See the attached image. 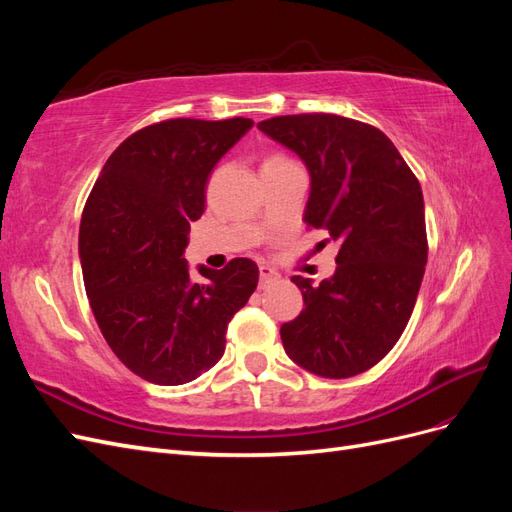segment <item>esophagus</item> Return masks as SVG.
<instances>
[{
  "label": "esophagus",
  "mask_w": 512,
  "mask_h": 512,
  "mask_svg": "<svg viewBox=\"0 0 512 512\" xmlns=\"http://www.w3.org/2000/svg\"><path fill=\"white\" fill-rule=\"evenodd\" d=\"M258 275H260V288H265L267 284L275 282L277 277H280V273H277V271L271 269V267H267V265H260V267H258Z\"/></svg>",
  "instance_id": "34e87169"
}]
</instances>
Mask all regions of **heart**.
Masks as SVG:
<instances>
[{
  "label": "heart",
  "instance_id": "heart-1",
  "mask_svg": "<svg viewBox=\"0 0 512 512\" xmlns=\"http://www.w3.org/2000/svg\"><path fill=\"white\" fill-rule=\"evenodd\" d=\"M280 162H288L284 156H269L267 160H265V164H280Z\"/></svg>",
  "mask_w": 512,
  "mask_h": 512
}]
</instances>
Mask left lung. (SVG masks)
<instances>
[{
	"label": "left lung",
	"instance_id": "1",
	"mask_svg": "<svg viewBox=\"0 0 512 512\" xmlns=\"http://www.w3.org/2000/svg\"><path fill=\"white\" fill-rule=\"evenodd\" d=\"M303 160V222L339 241L337 269L303 292L301 314L282 324L286 354L322 378H350L382 361L412 316L427 265L425 203L391 138L339 115H284L258 123Z\"/></svg>",
	"mask_w": 512,
	"mask_h": 512
}]
</instances>
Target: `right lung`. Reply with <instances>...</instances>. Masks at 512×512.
Here are the masks:
<instances>
[{
	"mask_svg": "<svg viewBox=\"0 0 512 512\" xmlns=\"http://www.w3.org/2000/svg\"><path fill=\"white\" fill-rule=\"evenodd\" d=\"M252 119H168L134 132L106 160L83 209L79 258L106 344L136 376L175 386L222 359L230 318L252 297L258 267L220 271L183 258L205 211L211 170Z\"/></svg>",
	"mask_w": 512,
	"mask_h": 512,
	"instance_id": "1",
	"label": "right lung"
}]
</instances>
